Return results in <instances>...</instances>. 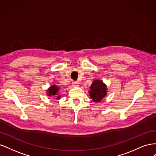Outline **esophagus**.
Returning <instances> with one entry per match:
<instances>
[{
    "label": "esophagus",
    "mask_w": 156,
    "mask_h": 156,
    "mask_svg": "<svg viewBox=\"0 0 156 156\" xmlns=\"http://www.w3.org/2000/svg\"><path fill=\"white\" fill-rule=\"evenodd\" d=\"M72 84H73V87H79V83L77 81H73Z\"/></svg>",
    "instance_id": "obj_1"
}]
</instances>
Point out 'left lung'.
Segmentation results:
<instances>
[{
    "label": "left lung",
    "instance_id": "obj_1",
    "mask_svg": "<svg viewBox=\"0 0 156 156\" xmlns=\"http://www.w3.org/2000/svg\"><path fill=\"white\" fill-rule=\"evenodd\" d=\"M90 89V96L94 102H100L107 95V86L101 80H94Z\"/></svg>",
    "mask_w": 156,
    "mask_h": 156
}]
</instances>
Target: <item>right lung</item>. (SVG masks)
I'll list each match as a JSON object with an SVG mask.
<instances>
[{
    "label": "right lung",
    "mask_w": 156,
    "mask_h": 156,
    "mask_svg": "<svg viewBox=\"0 0 156 156\" xmlns=\"http://www.w3.org/2000/svg\"><path fill=\"white\" fill-rule=\"evenodd\" d=\"M60 87H57L56 85H52L51 86L49 89L48 90V92H47V94H48V96H56L58 94V92L59 91ZM60 96H58L57 98H56V100H58L60 99Z\"/></svg>",
    "instance_id": "right-lung-1"
}]
</instances>
